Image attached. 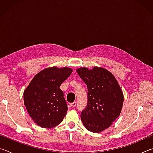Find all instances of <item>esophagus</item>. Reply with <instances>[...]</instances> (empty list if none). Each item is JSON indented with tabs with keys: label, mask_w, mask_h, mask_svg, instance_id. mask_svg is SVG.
<instances>
[{
	"label": "esophagus",
	"mask_w": 153,
	"mask_h": 153,
	"mask_svg": "<svg viewBox=\"0 0 153 153\" xmlns=\"http://www.w3.org/2000/svg\"><path fill=\"white\" fill-rule=\"evenodd\" d=\"M76 105H77V103L76 102H74L71 103V104L69 105V106H70V107H72V108H74V107H76Z\"/></svg>",
	"instance_id": "esophagus-1"
}]
</instances>
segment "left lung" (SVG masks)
I'll return each instance as SVG.
<instances>
[{
	"instance_id": "left-lung-1",
	"label": "left lung",
	"mask_w": 153,
	"mask_h": 153,
	"mask_svg": "<svg viewBox=\"0 0 153 153\" xmlns=\"http://www.w3.org/2000/svg\"><path fill=\"white\" fill-rule=\"evenodd\" d=\"M76 71L88 88V103L82 111V121L88 131L100 132L120 116L123 92L115 76L105 68L80 67Z\"/></svg>"
}]
</instances>
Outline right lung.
Returning <instances> with one entry per match:
<instances>
[{"label":"right lung","instance_id":"1","mask_svg":"<svg viewBox=\"0 0 153 153\" xmlns=\"http://www.w3.org/2000/svg\"><path fill=\"white\" fill-rule=\"evenodd\" d=\"M72 71L67 67H48L36 74L24 90V105L38 126L51 128L63 120L68 108L60 86Z\"/></svg>","mask_w":153,"mask_h":153}]
</instances>
